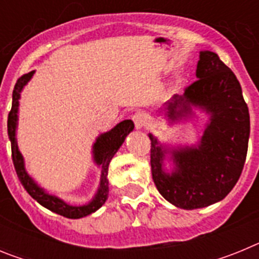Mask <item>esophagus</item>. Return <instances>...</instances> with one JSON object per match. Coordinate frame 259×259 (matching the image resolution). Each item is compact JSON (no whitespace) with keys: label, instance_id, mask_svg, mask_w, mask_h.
Segmentation results:
<instances>
[{"label":"esophagus","instance_id":"obj_1","mask_svg":"<svg viewBox=\"0 0 259 259\" xmlns=\"http://www.w3.org/2000/svg\"><path fill=\"white\" fill-rule=\"evenodd\" d=\"M132 120H134L135 127H136L137 130H143L146 125V123H148V115H146L145 113H143V111H137V113H135L134 116H132Z\"/></svg>","mask_w":259,"mask_h":259}]
</instances>
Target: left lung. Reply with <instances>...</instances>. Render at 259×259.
Returning <instances> with one entry per match:
<instances>
[{"label": "left lung", "instance_id": "obj_1", "mask_svg": "<svg viewBox=\"0 0 259 259\" xmlns=\"http://www.w3.org/2000/svg\"><path fill=\"white\" fill-rule=\"evenodd\" d=\"M197 80L166 102L171 123L192 115V106L210 115L200 144L167 150L149 134L150 166L158 192L176 207L201 209L223 200L236 185L248 152L250 116L241 85L218 54L203 50ZM171 153L176 168L164 173V154Z\"/></svg>", "mask_w": 259, "mask_h": 259}]
</instances>
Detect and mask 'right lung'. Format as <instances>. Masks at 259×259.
I'll list each match as a JSON object with an SVG mask.
<instances>
[{
  "label": "right lung",
  "mask_w": 259,
  "mask_h": 259,
  "mask_svg": "<svg viewBox=\"0 0 259 259\" xmlns=\"http://www.w3.org/2000/svg\"><path fill=\"white\" fill-rule=\"evenodd\" d=\"M35 71H31L28 74L23 75L18 79L17 84L13 91V105L8 116V135L11 143V157H13V163L17 171V175L19 178L20 183L29 193L32 198H35L40 205L49 209L50 211L56 214L66 217L70 219H79L92 214L96 210H98L107 200L109 194V179H107V172H109V163L111 158L114 157L118 149L124 143V139L130 132L134 130V122L132 120H123L119 124H116L113 130L109 132L100 135L97 137L96 143L93 144V159L98 166H101V180H100V187H98L97 193L91 202L85 203L83 206H72L68 205L61 198L52 196L47 193L42 188H40L37 183L33 182L31 176L27 174L23 155L20 154L17 144V124H18V107H19V98L22 89L28 83L31 77L33 76Z\"/></svg>",
  "instance_id": "1"
}]
</instances>
